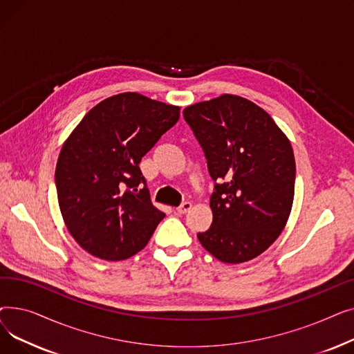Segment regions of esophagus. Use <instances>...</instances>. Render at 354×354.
<instances>
[{"label":"esophagus","instance_id":"obj_1","mask_svg":"<svg viewBox=\"0 0 354 354\" xmlns=\"http://www.w3.org/2000/svg\"><path fill=\"white\" fill-rule=\"evenodd\" d=\"M191 209H192V203H191L189 201H187V202H183L180 207L176 208V212H178V214H187V212H189Z\"/></svg>","mask_w":354,"mask_h":354}]
</instances>
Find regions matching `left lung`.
Returning a JSON list of instances; mask_svg holds the SVG:
<instances>
[{"mask_svg":"<svg viewBox=\"0 0 354 354\" xmlns=\"http://www.w3.org/2000/svg\"><path fill=\"white\" fill-rule=\"evenodd\" d=\"M215 180L212 224L198 239L227 264L263 254L280 236L295 183L292 147L272 118L255 103L222 95L183 110Z\"/></svg>","mask_w":354,"mask_h":354,"instance_id":"left-lung-1","label":"left lung"}]
</instances>
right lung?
<instances>
[{"label":"right lung","mask_w":354,"mask_h":354,"mask_svg":"<svg viewBox=\"0 0 354 354\" xmlns=\"http://www.w3.org/2000/svg\"><path fill=\"white\" fill-rule=\"evenodd\" d=\"M179 110L120 93L93 107L64 142L55 166L59 205L68 232L88 254L107 261L130 258L165 218L139 163L178 122Z\"/></svg>","instance_id":"add662e5"}]
</instances>
